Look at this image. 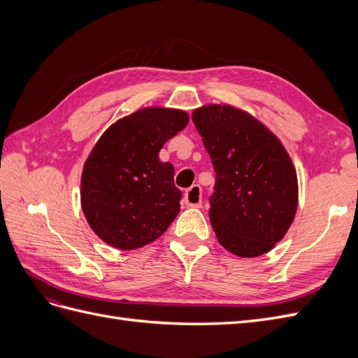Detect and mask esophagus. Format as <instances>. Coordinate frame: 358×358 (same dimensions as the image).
<instances>
[{
    "instance_id": "34e87169",
    "label": "esophagus",
    "mask_w": 358,
    "mask_h": 358,
    "mask_svg": "<svg viewBox=\"0 0 358 358\" xmlns=\"http://www.w3.org/2000/svg\"><path fill=\"white\" fill-rule=\"evenodd\" d=\"M203 200L201 188L199 185H192L183 196V203H185L188 208H200Z\"/></svg>"
}]
</instances>
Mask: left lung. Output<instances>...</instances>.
<instances>
[{
  "label": "left lung",
  "instance_id": "left-lung-1",
  "mask_svg": "<svg viewBox=\"0 0 358 358\" xmlns=\"http://www.w3.org/2000/svg\"><path fill=\"white\" fill-rule=\"evenodd\" d=\"M192 121L216 173L209 218L218 242L243 258L272 251L299 203L287 149L262 121L230 104L201 106Z\"/></svg>",
  "mask_w": 358,
  "mask_h": 358
}]
</instances>
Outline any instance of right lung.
<instances>
[{
  "label": "right lung",
  "mask_w": 358,
  "mask_h": 358,
  "mask_svg": "<svg viewBox=\"0 0 358 358\" xmlns=\"http://www.w3.org/2000/svg\"><path fill=\"white\" fill-rule=\"evenodd\" d=\"M189 122L187 112L143 107L117 119L86 158L80 204L103 242L117 249L142 248L164 233L180 210L175 169L159 150Z\"/></svg>",
  "instance_id": "1"
}]
</instances>
